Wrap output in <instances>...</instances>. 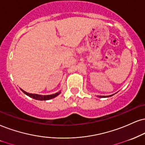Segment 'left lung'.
<instances>
[{
  "instance_id": "left-lung-1",
  "label": "left lung",
  "mask_w": 145,
  "mask_h": 145,
  "mask_svg": "<svg viewBox=\"0 0 145 145\" xmlns=\"http://www.w3.org/2000/svg\"><path fill=\"white\" fill-rule=\"evenodd\" d=\"M110 96H112V95H110ZM101 97H105V96H101Z\"/></svg>"
}]
</instances>
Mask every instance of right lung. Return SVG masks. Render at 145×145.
<instances>
[{
    "instance_id": "1",
    "label": "right lung",
    "mask_w": 145,
    "mask_h": 145,
    "mask_svg": "<svg viewBox=\"0 0 145 145\" xmlns=\"http://www.w3.org/2000/svg\"><path fill=\"white\" fill-rule=\"evenodd\" d=\"M21 91L24 93L25 94H26L27 95L29 96L30 97L33 98L37 100H49L52 99V98H54L56 96H58L59 94L60 93V92L56 93L53 94V95H37V94H32V93H27L23 91V89H21Z\"/></svg>"
}]
</instances>
